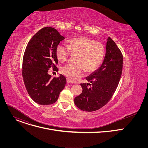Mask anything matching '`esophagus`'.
<instances>
[{
	"instance_id": "esophagus-1",
	"label": "esophagus",
	"mask_w": 148,
	"mask_h": 148,
	"mask_svg": "<svg viewBox=\"0 0 148 148\" xmlns=\"http://www.w3.org/2000/svg\"><path fill=\"white\" fill-rule=\"evenodd\" d=\"M67 83H71V84L74 83V82H73L69 78H67Z\"/></svg>"
}]
</instances>
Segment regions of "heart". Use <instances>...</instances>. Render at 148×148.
Returning a JSON list of instances; mask_svg holds the SVG:
<instances>
[{
  "instance_id": "1",
  "label": "heart",
  "mask_w": 148,
  "mask_h": 148,
  "mask_svg": "<svg viewBox=\"0 0 148 148\" xmlns=\"http://www.w3.org/2000/svg\"><path fill=\"white\" fill-rule=\"evenodd\" d=\"M56 56L61 62L66 61L70 54H77L75 62L77 64H68L63 66L62 72L71 81L81 77L87 70L91 73L101 65L105 54L103 45L99 41L79 36L71 39L68 46L63 43H59L56 47Z\"/></svg>"
}]
</instances>
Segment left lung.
I'll use <instances>...</instances> for the list:
<instances>
[{"mask_svg": "<svg viewBox=\"0 0 148 148\" xmlns=\"http://www.w3.org/2000/svg\"><path fill=\"white\" fill-rule=\"evenodd\" d=\"M122 67V54L114 41L108 37L102 64L86 77L89 83L80 84L82 91L74 98L76 106L84 111L92 112L106 105L118 86Z\"/></svg>", "mask_w": 148, "mask_h": 148, "instance_id": "8db88e82", "label": "left lung"}]
</instances>
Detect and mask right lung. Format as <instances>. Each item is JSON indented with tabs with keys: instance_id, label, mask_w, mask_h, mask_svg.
Wrapping results in <instances>:
<instances>
[{
	"instance_id": "right-lung-1",
	"label": "right lung",
	"mask_w": 148,
	"mask_h": 148,
	"mask_svg": "<svg viewBox=\"0 0 148 148\" xmlns=\"http://www.w3.org/2000/svg\"><path fill=\"white\" fill-rule=\"evenodd\" d=\"M64 38L54 28L46 27L37 32L27 45L23 58L22 76L29 95L37 103H54L65 87L67 81L64 75L51 78L48 74L50 68L58 71L56 50Z\"/></svg>"
}]
</instances>
